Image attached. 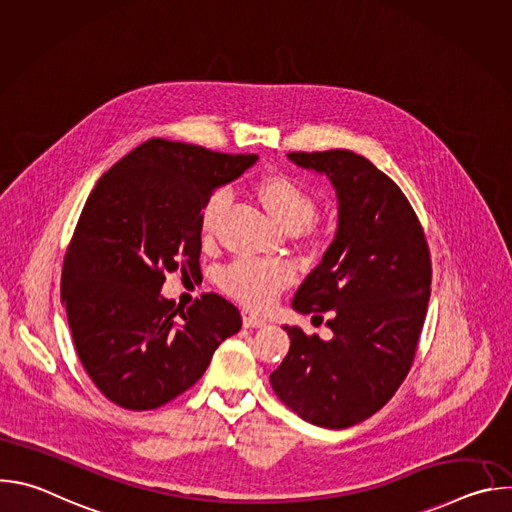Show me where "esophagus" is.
Wrapping results in <instances>:
<instances>
[{"label": "esophagus", "instance_id": "34e87169", "mask_svg": "<svg viewBox=\"0 0 512 512\" xmlns=\"http://www.w3.org/2000/svg\"><path fill=\"white\" fill-rule=\"evenodd\" d=\"M267 322L257 318V316H251V314H243V326L245 328H263Z\"/></svg>", "mask_w": 512, "mask_h": 512}]
</instances>
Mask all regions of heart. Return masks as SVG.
Wrapping results in <instances>:
<instances>
[{"label":"heart","mask_w":512,"mask_h":512,"mask_svg":"<svg viewBox=\"0 0 512 512\" xmlns=\"http://www.w3.org/2000/svg\"><path fill=\"white\" fill-rule=\"evenodd\" d=\"M253 196L267 212L271 221L289 235H296L306 229L316 216V198L314 194L281 172L265 174L253 184ZM227 206V196L223 192H214L200 208L198 227L202 243H210L221 225V218ZM310 237H318L314 229H310ZM221 287L225 294L247 306L249 310L263 312L271 308L277 296L285 287L294 281V273L281 263H251L237 261L229 265L221 273Z\"/></svg>","instance_id":"1"}]
</instances>
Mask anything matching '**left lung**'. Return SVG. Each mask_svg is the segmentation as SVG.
Segmentation results:
<instances>
[{"label":"left lung","instance_id":"obj_1","mask_svg":"<svg viewBox=\"0 0 512 512\" xmlns=\"http://www.w3.org/2000/svg\"><path fill=\"white\" fill-rule=\"evenodd\" d=\"M287 158L336 190L334 241L291 302L300 314L330 312L334 338L283 326L289 352L269 381L302 419L344 429L377 413L411 369L429 302V249L401 188L367 158L348 150Z\"/></svg>","mask_w":512,"mask_h":512}]
</instances>
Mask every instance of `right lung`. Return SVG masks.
<instances>
[{
    "instance_id": "right-lung-1",
    "label": "right lung",
    "mask_w": 512,
    "mask_h": 512,
    "mask_svg": "<svg viewBox=\"0 0 512 512\" xmlns=\"http://www.w3.org/2000/svg\"><path fill=\"white\" fill-rule=\"evenodd\" d=\"M257 160L156 137L89 194L66 249L60 298L87 375L115 405L145 411L176 399L241 330L225 298L202 294L184 310L160 289L176 269L200 275V208Z\"/></svg>"
}]
</instances>
